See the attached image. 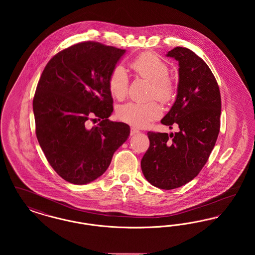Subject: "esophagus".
<instances>
[{
  "instance_id": "obj_1",
  "label": "esophagus",
  "mask_w": 255,
  "mask_h": 255,
  "mask_svg": "<svg viewBox=\"0 0 255 255\" xmlns=\"http://www.w3.org/2000/svg\"><path fill=\"white\" fill-rule=\"evenodd\" d=\"M139 133V131H138L137 129H135L134 127L131 128V135H134V134H136V133Z\"/></svg>"
}]
</instances>
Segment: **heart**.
I'll return each mask as SVG.
<instances>
[{
	"label": "heart",
	"instance_id": "obj_1",
	"mask_svg": "<svg viewBox=\"0 0 255 255\" xmlns=\"http://www.w3.org/2000/svg\"><path fill=\"white\" fill-rule=\"evenodd\" d=\"M130 68L139 77L151 82L150 97L161 102H167L174 95V85L168 77L167 65L151 52H144L130 62ZM129 77L126 70L117 66L111 72L108 86L110 93L117 99H123L127 95ZM118 115L123 122L134 127L142 128L160 116V108L156 101L146 103L128 102L119 109Z\"/></svg>",
	"mask_w": 255,
	"mask_h": 255
}]
</instances>
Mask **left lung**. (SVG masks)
Here are the masks:
<instances>
[{"label": "left lung", "mask_w": 255, "mask_h": 255, "mask_svg": "<svg viewBox=\"0 0 255 255\" xmlns=\"http://www.w3.org/2000/svg\"><path fill=\"white\" fill-rule=\"evenodd\" d=\"M167 57L179 62L176 100L161 123L179 132H148L150 146L141 159L146 180L160 189L192 181L206 164L220 131L221 96L206 62L192 50L177 47Z\"/></svg>", "instance_id": "left-lung-1"}]
</instances>
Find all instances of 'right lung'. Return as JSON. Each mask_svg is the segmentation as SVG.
<instances>
[{
    "label": "right lung",
    "instance_id": "right-lung-1",
    "mask_svg": "<svg viewBox=\"0 0 255 255\" xmlns=\"http://www.w3.org/2000/svg\"><path fill=\"white\" fill-rule=\"evenodd\" d=\"M125 51L92 41L78 43L54 55L42 73L33 98L37 139L67 182L97 180L130 134L129 125L108 120L113 113L108 79ZM91 116L102 122L88 129Z\"/></svg>",
    "mask_w": 255,
    "mask_h": 255
}]
</instances>
